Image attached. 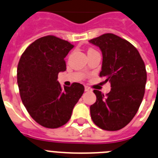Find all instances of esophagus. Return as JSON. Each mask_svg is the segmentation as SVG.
I'll list each match as a JSON object with an SVG mask.
<instances>
[{
    "label": "esophagus",
    "mask_w": 158,
    "mask_h": 158,
    "mask_svg": "<svg viewBox=\"0 0 158 158\" xmlns=\"http://www.w3.org/2000/svg\"><path fill=\"white\" fill-rule=\"evenodd\" d=\"M85 91H92V89L88 87H85Z\"/></svg>",
    "instance_id": "esophagus-1"
}]
</instances>
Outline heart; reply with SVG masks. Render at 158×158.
Here are the masks:
<instances>
[{"label":"heart","mask_w":158,"mask_h":158,"mask_svg":"<svg viewBox=\"0 0 158 158\" xmlns=\"http://www.w3.org/2000/svg\"><path fill=\"white\" fill-rule=\"evenodd\" d=\"M90 51H94V49H89L88 52H90Z\"/></svg>","instance_id":"1"}]
</instances>
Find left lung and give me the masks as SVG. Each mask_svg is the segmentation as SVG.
Returning a JSON list of instances; mask_svg holds the SVG:
<instances>
[{"label": "left lung", "mask_w": 158, "mask_h": 158, "mask_svg": "<svg viewBox=\"0 0 158 158\" xmlns=\"http://www.w3.org/2000/svg\"><path fill=\"white\" fill-rule=\"evenodd\" d=\"M89 42L102 52L99 75L111 87L106 96L94 90L97 98L90 106V116L102 130H121L135 116L143 99L147 79L145 64L134 45L114 34H103Z\"/></svg>", "instance_id": "obj_1"}]
</instances>
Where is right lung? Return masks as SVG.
Returning a JSON list of instances; mask_svg holds the SVG:
<instances>
[{
	"instance_id": "right-lung-1",
	"label": "right lung",
	"mask_w": 158,
	"mask_h": 158,
	"mask_svg": "<svg viewBox=\"0 0 158 158\" xmlns=\"http://www.w3.org/2000/svg\"><path fill=\"white\" fill-rule=\"evenodd\" d=\"M74 45L54 35L35 40L25 49L17 66V83L22 102L42 127L55 129L71 118L84 87L73 83L63 88L58 74L66 71L64 58Z\"/></svg>"
}]
</instances>
